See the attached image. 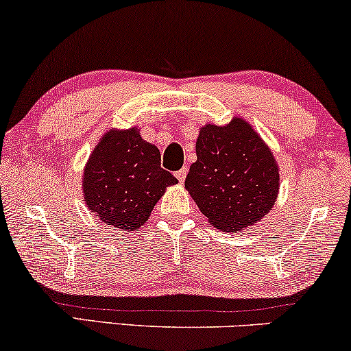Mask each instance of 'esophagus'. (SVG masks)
<instances>
[{"mask_svg": "<svg viewBox=\"0 0 351 351\" xmlns=\"http://www.w3.org/2000/svg\"><path fill=\"white\" fill-rule=\"evenodd\" d=\"M176 177H177V180L180 182V184H184L185 179H186V167H182L180 171H177Z\"/></svg>", "mask_w": 351, "mask_h": 351, "instance_id": "1", "label": "esophagus"}]
</instances>
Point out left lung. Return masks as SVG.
Returning <instances> with one entry per match:
<instances>
[{"label": "left lung", "instance_id": "obj_1", "mask_svg": "<svg viewBox=\"0 0 351 351\" xmlns=\"http://www.w3.org/2000/svg\"><path fill=\"white\" fill-rule=\"evenodd\" d=\"M196 156L185 189L215 227L238 232L261 220L275 204L278 165L258 134L241 118L228 126L201 128Z\"/></svg>", "mask_w": 351, "mask_h": 351}]
</instances>
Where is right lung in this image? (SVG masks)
<instances>
[{
    "label": "right lung",
    "mask_w": 351,
    "mask_h": 351,
    "mask_svg": "<svg viewBox=\"0 0 351 351\" xmlns=\"http://www.w3.org/2000/svg\"><path fill=\"white\" fill-rule=\"evenodd\" d=\"M177 184L161 167L160 150L137 129L108 132L84 169V201L100 222L134 232L150 217L166 186Z\"/></svg>",
    "instance_id": "add662e5"
}]
</instances>
